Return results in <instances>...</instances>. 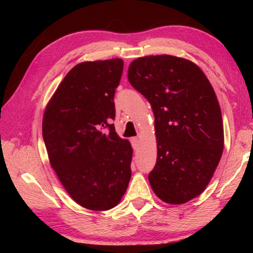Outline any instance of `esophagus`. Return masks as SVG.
I'll use <instances>...</instances> for the list:
<instances>
[{"label":"esophagus","instance_id":"obj_1","mask_svg":"<svg viewBox=\"0 0 253 253\" xmlns=\"http://www.w3.org/2000/svg\"><path fill=\"white\" fill-rule=\"evenodd\" d=\"M130 142H131L132 147H134V148H137V147H138V144H139V139H138V137H132V138L130 139Z\"/></svg>","mask_w":253,"mask_h":253}]
</instances>
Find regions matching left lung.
<instances>
[{
  "instance_id": "obj_1",
  "label": "left lung",
  "mask_w": 253,
  "mask_h": 253,
  "mask_svg": "<svg viewBox=\"0 0 253 253\" xmlns=\"http://www.w3.org/2000/svg\"><path fill=\"white\" fill-rule=\"evenodd\" d=\"M128 80L155 117L157 161L149 184L165 203H186L205 190L223 153V122L213 87L195 63L169 54L134 60Z\"/></svg>"
}]
</instances>
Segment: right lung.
<instances>
[{"mask_svg":"<svg viewBox=\"0 0 253 253\" xmlns=\"http://www.w3.org/2000/svg\"><path fill=\"white\" fill-rule=\"evenodd\" d=\"M123 69L122 59L75 66L46 105L42 121L58 178L75 202L93 211L116 207L131 176L130 144L109 123L115 119L114 97Z\"/></svg>","mask_w":253,"mask_h":253,"instance_id":"obj_1","label":"right lung"}]
</instances>
